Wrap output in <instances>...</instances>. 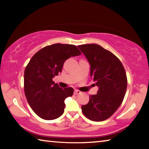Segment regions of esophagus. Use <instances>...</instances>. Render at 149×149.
<instances>
[{
    "instance_id": "1",
    "label": "esophagus",
    "mask_w": 149,
    "mask_h": 149,
    "mask_svg": "<svg viewBox=\"0 0 149 149\" xmlns=\"http://www.w3.org/2000/svg\"><path fill=\"white\" fill-rule=\"evenodd\" d=\"M81 93V92L79 90H74V94L75 95H79Z\"/></svg>"
}]
</instances>
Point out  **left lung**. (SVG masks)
Wrapping results in <instances>:
<instances>
[{
  "instance_id": "1",
  "label": "left lung",
  "mask_w": 149,
  "mask_h": 149,
  "mask_svg": "<svg viewBox=\"0 0 149 149\" xmlns=\"http://www.w3.org/2000/svg\"><path fill=\"white\" fill-rule=\"evenodd\" d=\"M91 65L90 76L99 87L97 94L89 96L82 105L88 119L101 122L110 118L122 104L127 89V79L120 60L109 50L97 44L77 46Z\"/></svg>"
}]
</instances>
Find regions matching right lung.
I'll use <instances>...</instances> for the list:
<instances>
[{
    "mask_svg": "<svg viewBox=\"0 0 149 149\" xmlns=\"http://www.w3.org/2000/svg\"><path fill=\"white\" fill-rule=\"evenodd\" d=\"M81 54L75 45L56 43L39 50L27 64L24 93L31 109L42 119L54 120L64 113V100L72 97L74 89L60 88L52 78L62 72L68 58Z\"/></svg>",
    "mask_w": 149,
    "mask_h": 149,
    "instance_id": "obj_1",
    "label": "right lung"
}]
</instances>
